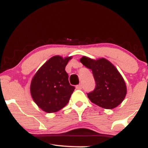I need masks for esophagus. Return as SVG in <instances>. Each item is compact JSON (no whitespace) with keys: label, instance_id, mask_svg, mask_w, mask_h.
I'll list each match as a JSON object with an SVG mask.
<instances>
[{"label":"esophagus","instance_id":"esophagus-1","mask_svg":"<svg viewBox=\"0 0 148 148\" xmlns=\"http://www.w3.org/2000/svg\"><path fill=\"white\" fill-rule=\"evenodd\" d=\"M76 89H79V90L82 89V85H81V84L78 85V86H76Z\"/></svg>","mask_w":148,"mask_h":148}]
</instances>
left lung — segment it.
<instances>
[{
  "label": "left lung",
  "mask_w": 148,
  "mask_h": 148,
  "mask_svg": "<svg viewBox=\"0 0 148 148\" xmlns=\"http://www.w3.org/2000/svg\"><path fill=\"white\" fill-rule=\"evenodd\" d=\"M80 61L91 69L95 81V89L87 94L92 102L106 109L120 104L127 94V87L114 66L104 58L94 60L84 56Z\"/></svg>",
  "instance_id": "1"
}]
</instances>
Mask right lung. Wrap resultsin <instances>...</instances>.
<instances>
[{
	"mask_svg": "<svg viewBox=\"0 0 148 148\" xmlns=\"http://www.w3.org/2000/svg\"><path fill=\"white\" fill-rule=\"evenodd\" d=\"M71 57L56 56L42 66L34 76L30 93L37 105L47 113H55L69 102L75 87L69 84L65 67Z\"/></svg>",
	"mask_w": 148,
	"mask_h": 148,
	"instance_id": "obj_1",
	"label": "right lung"
}]
</instances>
